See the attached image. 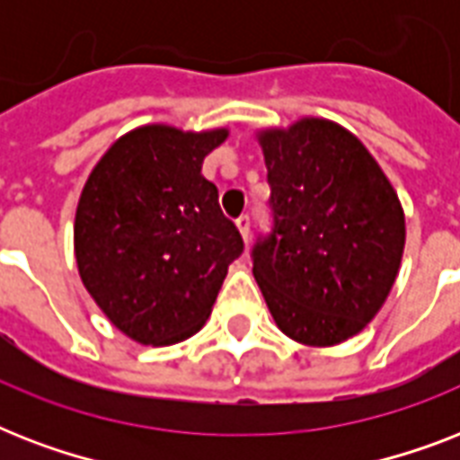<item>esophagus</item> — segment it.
Instances as JSON below:
<instances>
[{"label":"esophagus","instance_id":"obj_1","mask_svg":"<svg viewBox=\"0 0 460 460\" xmlns=\"http://www.w3.org/2000/svg\"><path fill=\"white\" fill-rule=\"evenodd\" d=\"M236 226H238V231H241L243 241H248V236H251V217H248V215L238 217Z\"/></svg>","mask_w":460,"mask_h":460}]
</instances>
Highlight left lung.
Instances as JSON below:
<instances>
[{
    "mask_svg": "<svg viewBox=\"0 0 460 460\" xmlns=\"http://www.w3.org/2000/svg\"><path fill=\"white\" fill-rule=\"evenodd\" d=\"M274 229L252 248V274L277 327L324 349L367 327L385 305L406 245L394 186L367 147L329 119L262 128Z\"/></svg>",
    "mask_w": 460,
    "mask_h": 460,
    "instance_id": "left-lung-1",
    "label": "left lung"
}]
</instances>
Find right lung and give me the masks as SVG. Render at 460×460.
Masks as SVG:
<instances>
[{"label": "right lung", "mask_w": 460, "mask_h": 460, "mask_svg": "<svg viewBox=\"0 0 460 460\" xmlns=\"http://www.w3.org/2000/svg\"><path fill=\"white\" fill-rule=\"evenodd\" d=\"M229 128L147 124L102 155L75 208L74 251L83 287L107 320L143 346L200 332L226 270L243 252L236 224L202 176V159Z\"/></svg>", "instance_id": "add662e5"}]
</instances>
